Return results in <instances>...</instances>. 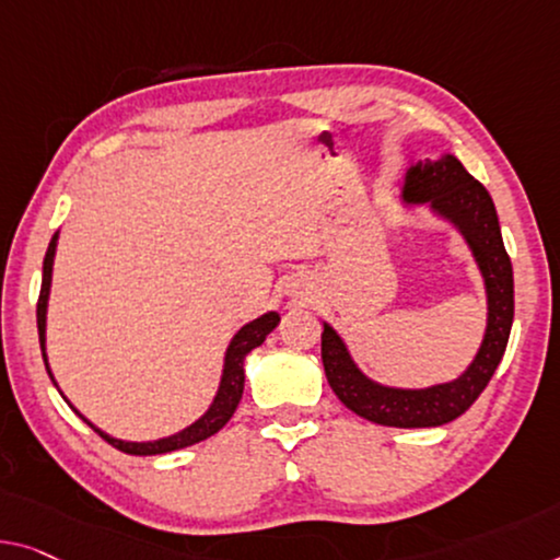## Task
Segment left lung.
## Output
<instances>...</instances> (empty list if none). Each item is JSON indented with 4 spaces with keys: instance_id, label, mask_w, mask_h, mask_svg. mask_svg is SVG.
Masks as SVG:
<instances>
[{
    "instance_id": "1",
    "label": "left lung",
    "mask_w": 560,
    "mask_h": 560,
    "mask_svg": "<svg viewBox=\"0 0 560 560\" xmlns=\"http://www.w3.org/2000/svg\"><path fill=\"white\" fill-rule=\"evenodd\" d=\"M405 206H428L460 233L478 264L488 299V324L478 354L453 382L407 389L366 377L349 354L339 331L324 322L322 362L329 387L354 415L387 428H440L460 417L488 387L513 327V266L505 254L493 198L463 168L455 155L412 163L402 183Z\"/></svg>"
}]
</instances>
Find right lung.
<instances>
[{"mask_svg": "<svg viewBox=\"0 0 560 560\" xmlns=\"http://www.w3.org/2000/svg\"><path fill=\"white\" fill-rule=\"evenodd\" d=\"M57 236H60V233H55L52 241H49L47 254H45V264H42V289H39V302H37V331H39L42 360H45L47 374H49V380H52V382H55V377H52V370H49L45 347H47V302H49V287H52V266H55V252H57ZM279 322H281V316L277 312H266V314L258 316V319L244 324V327L233 334L231 345L226 349V357H223L221 385H219V392H215L211 407H208V410L200 415L194 424H188V428L175 432V435L161 438V440H148V442L118 440V438L107 435V432H103L100 428H95V424L90 422L88 417L78 410V407H72V402L62 395V392H60V395L65 397V402L70 405L72 410L78 412L82 420H85L90 428L97 432L100 438H103L105 442H110L113 447H118L120 453H128V455H163V453H173V450L196 445V442L215 435V432H219L223 424L231 420L233 412H236V407L241 402V395H244V380H246L244 360H246V354L252 352V349L261 347L264 339L269 337L273 329H277ZM55 387H57V382H55ZM57 389H60V387H57Z\"/></svg>", "mask_w": 560, "mask_h": 560, "instance_id": "right-lung-1", "label": "right lung"}]
</instances>
